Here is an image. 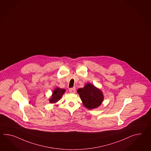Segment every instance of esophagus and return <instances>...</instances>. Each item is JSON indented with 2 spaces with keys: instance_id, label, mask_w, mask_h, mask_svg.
I'll list each match as a JSON object with an SVG mask.
<instances>
[{
  "instance_id": "esophagus-1",
  "label": "esophagus",
  "mask_w": 151,
  "mask_h": 151,
  "mask_svg": "<svg viewBox=\"0 0 151 151\" xmlns=\"http://www.w3.org/2000/svg\"><path fill=\"white\" fill-rule=\"evenodd\" d=\"M75 91H76V88L75 87L69 89V92L71 93H75Z\"/></svg>"
}]
</instances>
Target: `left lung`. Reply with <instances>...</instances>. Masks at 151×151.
I'll return each instance as SVG.
<instances>
[{"label":"left lung","mask_w":151,"mask_h":151,"mask_svg":"<svg viewBox=\"0 0 151 151\" xmlns=\"http://www.w3.org/2000/svg\"><path fill=\"white\" fill-rule=\"evenodd\" d=\"M85 107L88 109H95L100 106L104 99L103 93L94 85L87 83L83 88L77 90Z\"/></svg>","instance_id":"obj_1"}]
</instances>
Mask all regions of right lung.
Returning <instances> with one entry per match:
<instances>
[{
	"label": "right lung",
	"mask_w": 151,
	"mask_h": 151,
	"mask_svg": "<svg viewBox=\"0 0 151 151\" xmlns=\"http://www.w3.org/2000/svg\"><path fill=\"white\" fill-rule=\"evenodd\" d=\"M65 91V89L56 88L55 89V91H53V92L51 98L50 99V102L51 103L57 102L58 100L60 99V98H62Z\"/></svg>",
	"instance_id": "right-lung-1"
}]
</instances>
